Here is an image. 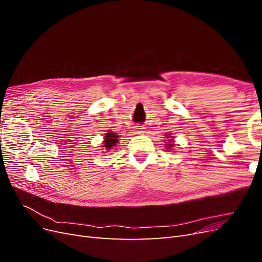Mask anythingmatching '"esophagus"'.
<instances>
[{"label": "esophagus", "mask_w": 262, "mask_h": 262, "mask_svg": "<svg viewBox=\"0 0 262 262\" xmlns=\"http://www.w3.org/2000/svg\"><path fill=\"white\" fill-rule=\"evenodd\" d=\"M133 131H134V134H143L145 132V128L143 125H137Z\"/></svg>", "instance_id": "obj_1"}]
</instances>
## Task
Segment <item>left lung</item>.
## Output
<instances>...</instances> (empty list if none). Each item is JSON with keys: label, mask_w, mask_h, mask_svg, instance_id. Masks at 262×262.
Listing matches in <instances>:
<instances>
[{"label": "left lung", "mask_w": 262, "mask_h": 262, "mask_svg": "<svg viewBox=\"0 0 262 262\" xmlns=\"http://www.w3.org/2000/svg\"><path fill=\"white\" fill-rule=\"evenodd\" d=\"M166 138H167V143L165 142V147L167 149H171L173 146H175V141H173V136L172 133H167L166 134Z\"/></svg>", "instance_id": "1"}]
</instances>
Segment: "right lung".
I'll return each instance as SVG.
<instances>
[{
    "mask_svg": "<svg viewBox=\"0 0 262 262\" xmlns=\"http://www.w3.org/2000/svg\"><path fill=\"white\" fill-rule=\"evenodd\" d=\"M119 143V136L115 132L109 131L104 136V141H102V147H104L107 152L113 147H117L116 145Z\"/></svg>",
    "mask_w": 262,
    "mask_h": 262,
    "instance_id": "add662e5",
    "label": "right lung"
}]
</instances>
